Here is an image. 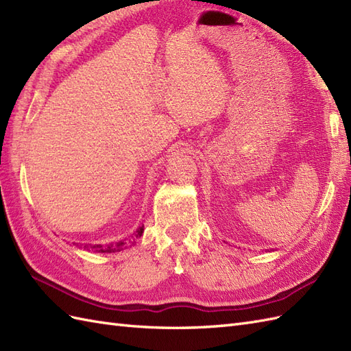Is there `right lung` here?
<instances>
[{"label":"right lung","instance_id":"add662e5","mask_svg":"<svg viewBox=\"0 0 351 351\" xmlns=\"http://www.w3.org/2000/svg\"><path fill=\"white\" fill-rule=\"evenodd\" d=\"M143 226H140L138 229H136V234H135V238H138V237H141V234H143ZM86 247V245H84ZM126 247V243L125 241H119V243H114V244H107V245H101V244H97V245H90V249L92 250H95V252H99V253H111V252H119V250H122V249H125Z\"/></svg>","mask_w":351,"mask_h":351}]
</instances>
